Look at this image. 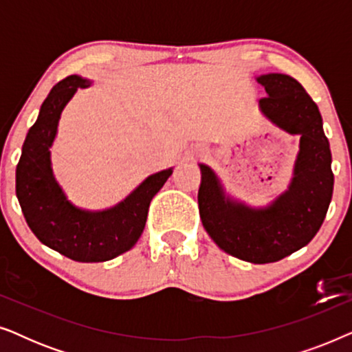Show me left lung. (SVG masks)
Returning <instances> with one entry per match:
<instances>
[{"instance_id": "obj_1", "label": "left lung", "mask_w": 352, "mask_h": 352, "mask_svg": "<svg viewBox=\"0 0 352 352\" xmlns=\"http://www.w3.org/2000/svg\"><path fill=\"white\" fill-rule=\"evenodd\" d=\"M267 98L259 112L292 136H300L287 190L271 204L252 206L226 194L219 176L199 163L201 224L226 253L253 264L274 263L306 247L319 232L333 194L331 152L314 100L285 74L256 76Z\"/></svg>"}]
</instances>
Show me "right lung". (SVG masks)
<instances>
[{
  "label": "right lung",
  "mask_w": 352,
  "mask_h": 352,
  "mask_svg": "<svg viewBox=\"0 0 352 352\" xmlns=\"http://www.w3.org/2000/svg\"><path fill=\"white\" fill-rule=\"evenodd\" d=\"M91 80L70 75L59 81L41 104L28 129L16 170V194L32 232L41 243L78 263H102L131 250L146 228L147 211L173 168L146 177L131 194L104 210H85L72 204L56 181L51 147L62 110L78 88Z\"/></svg>",
  "instance_id": "right-lung-1"
}]
</instances>
